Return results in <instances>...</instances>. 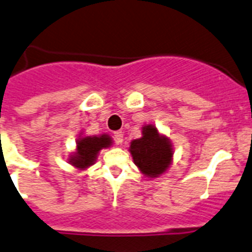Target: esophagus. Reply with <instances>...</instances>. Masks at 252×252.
Returning <instances> with one entry per match:
<instances>
[{"instance_id":"esophagus-1","label":"esophagus","mask_w":252,"mask_h":252,"mask_svg":"<svg viewBox=\"0 0 252 252\" xmlns=\"http://www.w3.org/2000/svg\"><path fill=\"white\" fill-rule=\"evenodd\" d=\"M114 142L117 143V144H122V142H123V133L122 131H115L114 133Z\"/></svg>"}]
</instances>
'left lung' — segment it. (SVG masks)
Wrapping results in <instances>:
<instances>
[{
    "label": "left lung",
    "instance_id": "left-lung-1",
    "mask_svg": "<svg viewBox=\"0 0 252 252\" xmlns=\"http://www.w3.org/2000/svg\"><path fill=\"white\" fill-rule=\"evenodd\" d=\"M130 154L134 164L144 175L157 178L170 165L173 149L168 138L158 133L154 126L143 128V137L130 144Z\"/></svg>",
    "mask_w": 252,
    "mask_h": 252
}]
</instances>
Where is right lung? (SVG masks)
Wrapping results in <instances>:
<instances>
[{
	"label": "right lung",
	"mask_w": 252,
	"mask_h": 252,
	"mask_svg": "<svg viewBox=\"0 0 252 252\" xmlns=\"http://www.w3.org/2000/svg\"><path fill=\"white\" fill-rule=\"evenodd\" d=\"M112 140L108 135L103 134L100 137H84L77 142V152L69 159L76 168L86 169L93 165L100 149L108 148Z\"/></svg>",
	"instance_id": "add662e5"
}]
</instances>
